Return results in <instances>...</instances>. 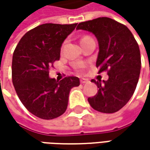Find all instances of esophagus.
<instances>
[{"instance_id": "obj_1", "label": "esophagus", "mask_w": 150, "mask_h": 150, "mask_svg": "<svg viewBox=\"0 0 150 150\" xmlns=\"http://www.w3.org/2000/svg\"><path fill=\"white\" fill-rule=\"evenodd\" d=\"M88 82V80L86 79V78H81V79H80V83H87Z\"/></svg>"}]
</instances>
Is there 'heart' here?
I'll use <instances>...</instances> for the list:
<instances>
[{
	"label": "heart",
	"instance_id": "b5f03b06",
	"mask_svg": "<svg viewBox=\"0 0 150 150\" xmlns=\"http://www.w3.org/2000/svg\"><path fill=\"white\" fill-rule=\"evenodd\" d=\"M90 38V37H87V36H86V37H83V38H82V39H81V42H82V41H83V40H85V39H87V38Z\"/></svg>",
	"mask_w": 150,
	"mask_h": 150
}]
</instances>
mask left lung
<instances>
[{
  "label": "left lung",
  "mask_w": 150,
  "mask_h": 150,
  "mask_svg": "<svg viewBox=\"0 0 150 150\" xmlns=\"http://www.w3.org/2000/svg\"><path fill=\"white\" fill-rule=\"evenodd\" d=\"M77 29L94 34L99 46L96 67L108 75L103 83L92 79L99 89L88 101L98 112H117L129 101L139 78L141 58L135 38L127 26L108 17L81 22Z\"/></svg>",
  "instance_id": "8db88e82"
}]
</instances>
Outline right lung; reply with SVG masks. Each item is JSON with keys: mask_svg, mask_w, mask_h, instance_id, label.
<instances>
[{"mask_svg": "<svg viewBox=\"0 0 150 150\" xmlns=\"http://www.w3.org/2000/svg\"><path fill=\"white\" fill-rule=\"evenodd\" d=\"M78 23H46L27 32L17 44L12 57V83L22 104L42 119L63 114L70 90L80 84L77 77L61 81L49 78L50 67L60 59L62 44Z\"/></svg>", "mask_w": 150, "mask_h": 150, "instance_id": "add662e5", "label": "right lung"}]
</instances>
